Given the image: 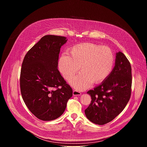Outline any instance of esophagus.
<instances>
[{"instance_id": "obj_1", "label": "esophagus", "mask_w": 147, "mask_h": 147, "mask_svg": "<svg viewBox=\"0 0 147 147\" xmlns=\"http://www.w3.org/2000/svg\"><path fill=\"white\" fill-rule=\"evenodd\" d=\"M81 93L80 91H78L77 90H74L73 92V95L74 96H78V95L80 96V95H81Z\"/></svg>"}]
</instances>
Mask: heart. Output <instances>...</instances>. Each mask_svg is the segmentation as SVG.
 <instances>
[{"label": "heart", "mask_w": 147, "mask_h": 147, "mask_svg": "<svg viewBox=\"0 0 147 147\" xmlns=\"http://www.w3.org/2000/svg\"><path fill=\"white\" fill-rule=\"evenodd\" d=\"M70 56L62 53L58 67L63 77L69 80L81 68V72L70 81L71 86L78 91L89 87L92 83L98 84L111 75L115 64L112 51L107 47L93 43H83L72 47Z\"/></svg>", "instance_id": "1"}]
</instances>
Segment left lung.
I'll return each mask as SVG.
<instances>
[{"label": "left lung", "instance_id": "8db88e82", "mask_svg": "<svg viewBox=\"0 0 147 147\" xmlns=\"http://www.w3.org/2000/svg\"><path fill=\"white\" fill-rule=\"evenodd\" d=\"M131 67L121 52L116 54L115 65L109 77L90 90L91 102L85 110L91 122L103 125L113 120L124 109L131 92Z\"/></svg>", "mask_w": 147, "mask_h": 147}]
</instances>
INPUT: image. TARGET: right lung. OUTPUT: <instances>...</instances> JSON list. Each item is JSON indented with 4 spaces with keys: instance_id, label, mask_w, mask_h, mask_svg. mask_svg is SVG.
<instances>
[{
    "instance_id": "add662e5",
    "label": "right lung",
    "mask_w": 147,
    "mask_h": 147,
    "mask_svg": "<svg viewBox=\"0 0 147 147\" xmlns=\"http://www.w3.org/2000/svg\"><path fill=\"white\" fill-rule=\"evenodd\" d=\"M65 36L47 35L26 55L20 73L22 98L38 119L51 121L64 113L73 90L57 69L60 48Z\"/></svg>"
}]
</instances>
